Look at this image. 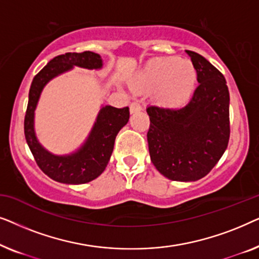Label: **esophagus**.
<instances>
[{"label":"esophagus","instance_id":"1","mask_svg":"<svg viewBox=\"0 0 259 259\" xmlns=\"http://www.w3.org/2000/svg\"><path fill=\"white\" fill-rule=\"evenodd\" d=\"M141 109V106H140V104L139 102H137V101H134V102H132V104H131V106H130V112L132 113H137V112H139Z\"/></svg>","mask_w":259,"mask_h":259}]
</instances>
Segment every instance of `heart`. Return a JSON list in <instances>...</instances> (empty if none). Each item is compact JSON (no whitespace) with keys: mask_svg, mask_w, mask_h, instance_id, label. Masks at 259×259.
<instances>
[{"mask_svg":"<svg viewBox=\"0 0 259 259\" xmlns=\"http://www.w3.org/2000/svg\"><path fill=\"white\" fill-rule=\"evenodd\" d=\"M197 72L190 61L179 58H158L148 63L137 79L144 88L160 87L158 100L168 107H180L192 97Z\"/></svg>","mask_w":259,"mask_h":259,"instance_id":"obj_1","label":"heart"}]
</instances>
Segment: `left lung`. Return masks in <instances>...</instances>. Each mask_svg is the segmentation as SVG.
I'll return each instance as SVG.
<instances>
[{
    "instance_id": "left-lung-1",
    "label": "left lung",
    "mask_w": 259,
    "mask_h": 259,
    "mask_svg": "<svg viewBox=\"0 0 259 259\" xmlns=\"http://www.w3.org/2000/svg\"><path fill=\"white\" fill-rule=\"evenodd\" d=\"M199 86L186 106L146 108L148 150L155 168L176 182L204 178L219 161L230 138V94L225 77L206 59L186 51Z\"/></svg>"
}]
</instances>
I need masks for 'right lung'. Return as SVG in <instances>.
Masks as SVG:
<instances>
[{
  "mask_svg": "<svg viewBox=\"0 0 259 259\" xmlns=\"http://www.w3.org/2000/svg\"><path fill=\"white\" fill-rule=\"evenodd\" d=\"M102 66L101 56L97 53H66L51 60L31 82L24 118V136L38 167L55 182L79 185L98 178L111 159L119 131L128 122L130 109L102 105L82 145L70 153L54 154L42 146L35 132V109L42 91L49 81L69 72L74 67L98 70Z\"/></svg>",
  "mask_w": 259,
  "mask_h": 259,
  "instance_id": "add662e5",
  "label": "right lung"
}]
</instances>
